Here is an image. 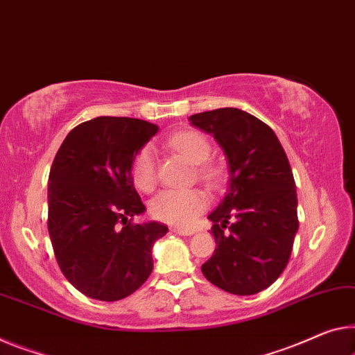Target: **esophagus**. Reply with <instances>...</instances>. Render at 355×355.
Listing matches in <instances>:
<instances>
[{"label":"esophagus","mask_w":355,"mask_h":355,"mask_svg":"<svg viewBox=\"0 0 355 355\" xmlns=\"http://www.w3.org/2000/svg\"><path fill=\"white\" fill-rule=\"evenodd\" d=\"M171 232L176 234H181V236H192V234L195 233V230H189V228H179V227H174Z\"/></svg>","instance_id":"obj_1"}]
</instances>
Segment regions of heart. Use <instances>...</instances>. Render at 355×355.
I'll list each match as a JSON object with an SVG mask.
<instances>
[{"label": "heart", "mask_w": 355, "mask_h": 355, "mask_svg": "<svg viewBox=\"0 0 355 355\" xmlns=\"http://www.w3.org/2000/svg\"><path fill=\"white\" fill-rule=\"evenodd\" d=\"M168 146L196 165L208 160L211 154L209 139L196 130H184V132L173 135L168 139ZM200 171L206 179L216 178V170L209 166H203ZM132 178L136 187L143 192L154 190L157 173L152 147L146 146L136 154L132 166ZM208 195L200 189H166L152 198L150 214L154 219L170 223V225L189 227L208 208Z\"/></svg>", "instance_id": "obj_1"}]
</instances>
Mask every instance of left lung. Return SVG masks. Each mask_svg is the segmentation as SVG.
I'll return each mask as SVG.
<instances>
[{
  "label": "left lung",
  "instance_id": "8db88e82",
  "mask_svg": "<svg viewBox=\"0 0 355 355\" xmlns=\"http://www.w3.org/2000/svg\"><path fill=\"white\" fill-rule=\"evenodd\" d=\"M190 121L214 136L230 168L227 193L208 216L216 250L201 271L222 291L254 295L281 276L292 254L298 216L291 163L268 125L241 109H214Z\"/></svg>",
  "mask_w": 355,
  "mask_h": 355
}]
</instances>
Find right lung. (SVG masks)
Wrapping results in <instances>:
<instances>
[{
    "instance_id": "add662e5",
    "label": "right lung",
    "mask_w": 355,
    "mask_h": 355,
    "mask_svg": "<svg viewBox=\"0 0 355 355\" xmlns=\"http://www.w3.org/2000/svg\"><path fill=\"white\" fill-rule=\"evenodd\" d=\"M157 132V125L139 119L95 117L71 130L53 159L49 234L60 270L87 297L117 302L154 270L152 244L168 227L132 222L146 211L132 166Z\"/></svg>"
}]
</instances>
